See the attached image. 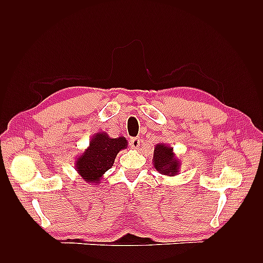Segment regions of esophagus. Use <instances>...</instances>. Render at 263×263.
Returning a JSON list of instances; mask_svg holds the SVG:
<instances>
[{"label": "esophagus", "instance_id": "1", "mask_svg": "<svg viewBox=\"0 0 263 263\" xmlns=\"http://www.w3.org/2000/svg\"><path fill=\"white\" fill-rule=\"evenodd\" d=\"M129 145L133 149H137L140 145V139L137 138V137H134V138H130V141H129Z\"/></svg>", "mask_w": 263, "mask_h": 263}]
</instances>
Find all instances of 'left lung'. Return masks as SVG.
<instances>
[{
  "label": "left lung",
  "instance_id": "left-lung-1",
  "mask_svg": "<svg viewBox=\"0 0 263 263\" xmlns=\"http://www.w3.org/2000/svg\"><path fill=\"white\" fill-rule=\"evenodd\" d=\"M153 162L156 170L164 176L174 177L180 172L181 161L174 155L173 148L162 142L155 146Z\"/></svg>",
  "mask_w": 263,
  "mask_h": 263
}]
</instances>
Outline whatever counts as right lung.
<instances>
[{"label": "right lung", "mask_w": 263, "mask_h": 263, "mask_svg": "<svg viewBox=\"0 0 263 263\" xmlns=\"http://www.w3.org/2000/svg\"><path fill=\"white\" fill-rule=\"evenodd\" d=\"M125 137L112 138L104 132L93 135L90 145L76 160L74 168L86 183L99 185L104 173L112 168L119 151L127 148Z\"/></svg>", "instance_id": "right-lung-1"}]
</instances>
